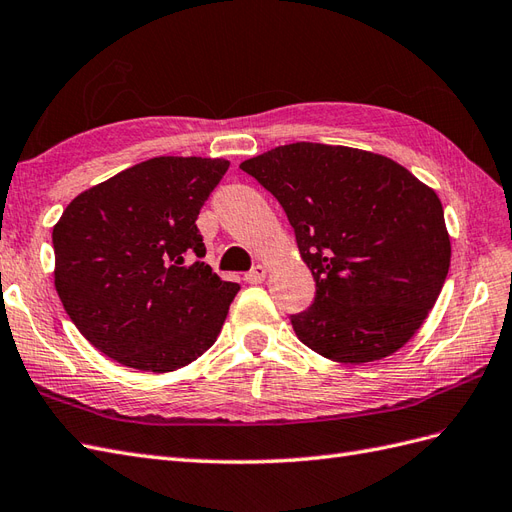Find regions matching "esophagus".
I'll use <instances>...</instances> for the list:
<instances>
[{
  "mask_svg": "<svg viewBox=\"0 0 512 512\" xmlns=\"http://www.w3.org/2000/svg\"><path fill=\"white\" fill-rule=\"evenodd\" d=\"M266 279V268L264 266H255L253 270H248L246 274H244V281L246 283H261V281H264Z\"/></svg>",
  "mask_w": 512,
  "mask_h": 512,
  "instance_id": "obj_1",
  "label": "esophagus"
}]
</instances>
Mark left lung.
<instances>
[{
	"label": "left lung",
	"instance_id": "left-lung-1",
	"mask_svg": "<svg viewBox=\"0 0 512 512\" xmlns=\"http://www.w3.org/2000/svg\"><path fill=\"white\" fill-rule=\"evenodd\" d=\"M294 227L316 298L290 320L300 342L337 363L400 350L435 307L450 235L435 190L385 155L294 142L240 164Z\"/></svg>",
	"mask_w": 512,
	"mask_h": 512
}]
</instances>
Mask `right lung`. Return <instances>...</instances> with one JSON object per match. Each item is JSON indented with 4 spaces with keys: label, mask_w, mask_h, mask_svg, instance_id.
<instances>
[{
    "label": "right lung",
    "mask_w": 512,
    "mask_h": 512,
    "mask_svg": "<svg viewBox=\"0 0 512 512\" xmlns=\"http://www.w3.org/2000/svg\"><path fill=\"white\" fill-rule=\"evenodd\" d=\"M227 168L220 157H153L77 194L62 212L51 235L56 292L106 357L162 374L216 342L240 285L201 261L196 218Z\"/></svg>",
    "instance_id": "obj_1"
}]
</instances>
